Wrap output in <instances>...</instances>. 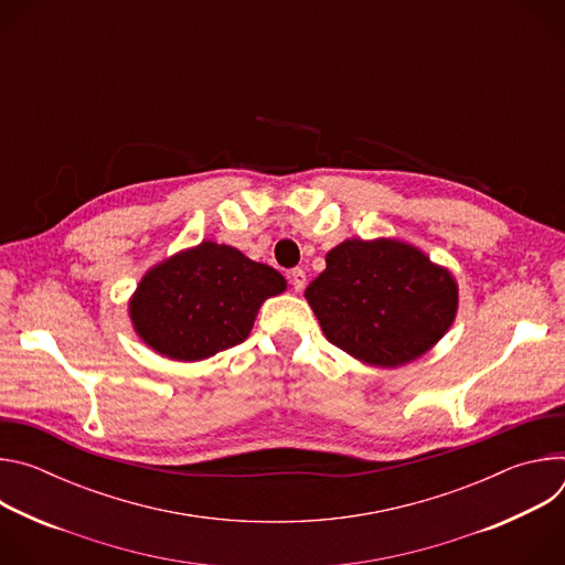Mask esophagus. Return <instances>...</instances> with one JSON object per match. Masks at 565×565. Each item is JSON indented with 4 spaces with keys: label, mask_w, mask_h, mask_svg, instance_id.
<instances>
[{
    "label": "esophagus",
    "mask_w": 565,
    "mask_h": 565,
    "mask_svg": "<svg viewBox=\"0 0 565 565\" xmlns=\"http://www.w3.org/2000/svg\"><path fill=\"white\" fill-rule=\"evenodd\" d=\"M290 284H292L295 292H301L306 288V273L301 268H292L290 270Z\"/></svg>",
    "instance_id": "obj_1"
}]
</instances>
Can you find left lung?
<instances>
[{
    "instance_id": "left-lung-1",
    "label": "left lung",
    "mask_w": 565,
    "mask_h": 565,
    "mask_svg": "<svg viewBox=\"0 0 565 565\" xmlns=\"http://www.w3.org/2000/svg\"><path fill=\"white\" fill-rule=\"evenodd\" d=\"M303 297L331 344L382 369L429 353L458 312L451 270L391 236L342 241Z\"/></svg>"
}]
</instances>
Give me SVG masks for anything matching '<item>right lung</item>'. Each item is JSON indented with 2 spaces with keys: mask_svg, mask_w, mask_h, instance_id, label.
Returning a JSON list of instances; mask_svg holds the SVG:
<instances>
[{
  "mask_svg": "<svg viewBox=\"0 0 565 565\" xmlns=\"http://www.w3.org/2000/svg\"><path fill=\"white\" fill-rule=\"evenodd\" d=\"M286 286L268 264L201 241L153 264L129 297L127 312L134 333L153 353L201 362L248 340L264 301Z\"/></svg>",
  "mask_w": 565,
  "mask_h": 565,
  "instance_id": "right-lung-1",
  "label": "right lung"
}]
</instances>
